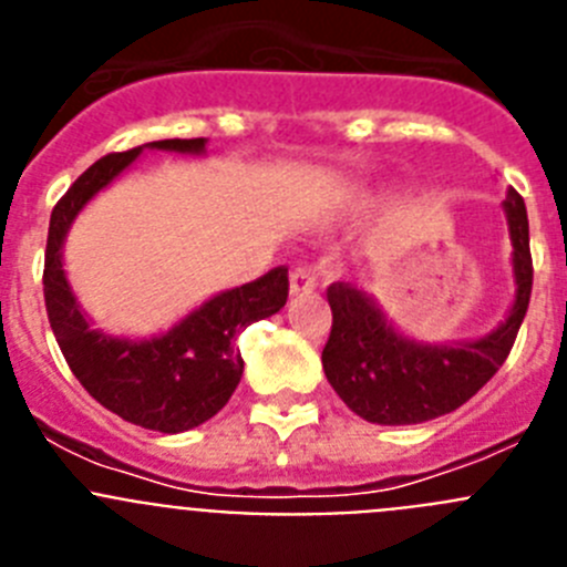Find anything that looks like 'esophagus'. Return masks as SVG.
Segmentation results:
<instances>
[{
  "label": "esophagus",
  "mask_w": 567,
  "mask_h": 567,
  "mask_svg": "<svg viewBox=\"0 0 567 567\" xmlns=\"http://www.w3.org/2000/svg\"><path fill=\"white\" fill-rule=\"evenodd\" d=\"M315 287H318V278H315L312 269H307V267L292 269V275H289V289H292V295L312 292Z\"/></svg>",
  "instance_id": "esophagus-1"
}]
</instances>
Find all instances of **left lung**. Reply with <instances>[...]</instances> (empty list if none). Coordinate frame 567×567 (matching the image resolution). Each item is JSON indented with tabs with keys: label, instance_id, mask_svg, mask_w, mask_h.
<instances>
[{
	"label": "left lung",
	"instance_id": "8db88e82",
	"mask_svg": "<svg viewBox=\"0 0 567 567\" xmlns=\"http://www.w3.org/2000/svg\"><path fill=\"white\" fill-rule=\"evenodd\" d=\"M517 298L505 323L491 334L460 346H420L385 323L372 298L352 284H332V332L323 346V372L338 398L358 417L380 425H412L449 414L471 400L497 374L528 312L534 264L528 213L523 195H505Z\"/></svg>",
	"mask_w": 567,
	"mask_h": 567
}]
</instances>
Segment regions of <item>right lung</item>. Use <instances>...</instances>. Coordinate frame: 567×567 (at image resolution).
<instances>
[{
	"instance_id": "1",
	"label": "right lung",
	"mask_w": 567,
	"mask_h": 567,
	"mask_svg": "<svg viewBox=\"0 0 567 567\" xmlns=\"http://www.w3.org/2000/svg\"><path fill=\"white\" fill-rule=\"evenodd\" d=\"M207 138H164L155 150L204 153ZM142 147L110 153L79 175L50 215L44 249V307L70 372L104 409L153 432L178 434L207 423L233 398L244 374L238 334L289 298L287 267L215 295L202 309L153 340H118L90 329L62 269V240L79 209L135 162Z\"/></svg>"
}]
</instances>
